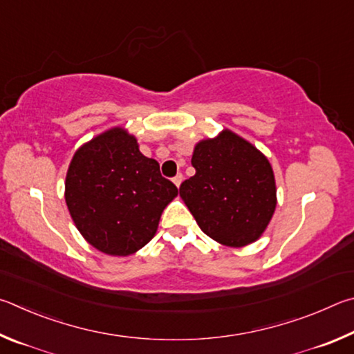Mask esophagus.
Returning <instances> with one entry per match:
<instances>
[{
  "mask_svg": "<svg viewBox=\"0 0 354 354\" xmlns=\"http://www.w3.org/2000/svg\"><path fill=\"white\" fill-rule=\"evenodd\" d=\"M172 182H174V185H176V187H177V188H178V187H180V183L183 182V176H182V174H177V176L172 178Z\"/></svg>",
  "mask_w": 354,
  "mask_h": 354,
  "instance_id": "34e87169",
  "label": "esophagus"
}]
</instances>
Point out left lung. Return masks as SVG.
Masks as SVG:
<instances>
[{
    "instance_id": "1",
    "label": "left lung",
    "mask_w": 354,
    "mask_h": 354,
    "mask_svg": "<svg viewBox=\"0 0 354 354\" xmlns=\"http://www.w3.org/2000/svg\"><path fill=\"white\" fill-rule=\"evenodd\" d=\"M196 174L180 185V197L201 230L227 247H244L264 233L277 207L269 160L232 130L196 145Z\"/></svg>"
}]
</instances>
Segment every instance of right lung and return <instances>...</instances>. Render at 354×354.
I'll return each instance as SVG.
<instances>
[{
	"mask_svg": "<svg viewBox=\"0 0 354 354\" xmlns=\"http://www.w3.org/2000/svg\"><path fill=\"white\" fill-rule=\"evenodd\" d=\"M177 187L140 152L126 129L113 127L80 146L68 167L65 201L77 230L99 252L132 255L153 238Z\"/></svg>",
	"mask_w": 354,
	"mask_h": 354,
	"instance_id": "1",
	"label": "right lung"
}]
</instances>
